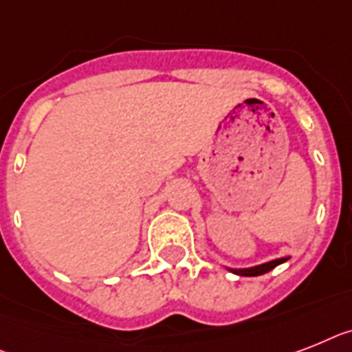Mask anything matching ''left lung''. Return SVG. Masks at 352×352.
Instances as JSON below:
<instances>
[{"instance_id": "8db88e82", "label": "left lung", "mask_w": 352, "mask_h": 352, "mask_svg": "<svg viewBox=\"0 0 352 352\" xmlns=\"http://www.w3.org/2000/svg\"><path fill=\"white\" fill-rule=\"evenodd\" d=\"M284 261H287L286 257H283V259L270 261V263L259 264V266H254V268H246V270H232V272H234V274H237V275H243V277H257V275L268 274L270 270H274L275 266H278V264H283Z\"/></svg>"}]
</instances>
